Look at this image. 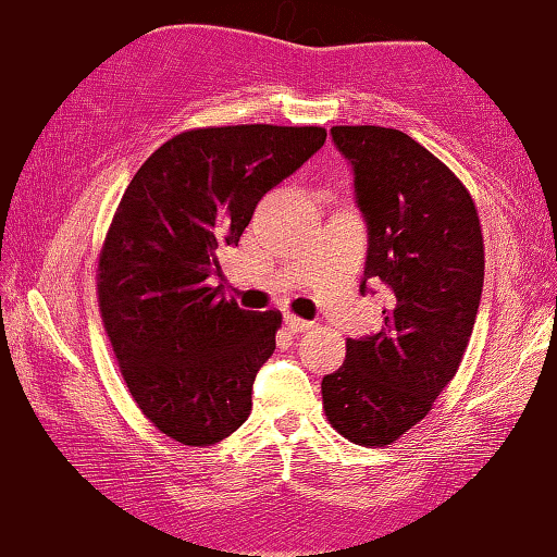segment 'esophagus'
Segmentation results:
<instances>
[{
  "label": "esophagus",
  "instance_id": "1",
  "mask_svg": "<svg viewBox=\"0 0 557 557\" xmlns=\"http://www.w3.org/2000/svg\"><path fill=\"white\" fill-rule=\"evenodd\" d=\"M285 324H287V330H293V332H307L314 326L312 320H302V317H297V314H285Z\"/></svg>",
  "mask_w": 557,
  "mask_h": 557
}]
</instances>
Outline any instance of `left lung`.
Wrapping results in <instances>:
<instances>
[{
	"mask_svg": "<svg viewBox=\"0 0 557 557\" xmlns=\"http://www.w3.org/2000/svg\"><path fill=\"white\" fill-rule=\"evenodd\" d=\"M367 220V280L394 293L372 337L322 379L324 413L359 446H389L426 417L469 347L483 289L475 202L446 163L396 128L334 126Z\"/></svg>",
	"mask_w": 557,
	"mask_h": 557,
	"instance_id": "obj_1",
	"label": "left lung"
}]
</instances>
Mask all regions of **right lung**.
<instances>
[{
	"label": "right lung",
	"instance_id": "add662e5",
	"mask_svg": "<svg viewBox=\"0 0 557 557\" xmlns=\"http://www.w3.org/2000/svg\"><path fill=\"white\" fill-rule=\"evenodd\" d=\"M322 126H208L138 168L96 270L103 330L144 417L183 446H213L250 417L277 310H240L210 277L260 198L324 146Z\"/></svg>",
	"mask_w": 557,
	"mask_h": 557
}]
</instances>
